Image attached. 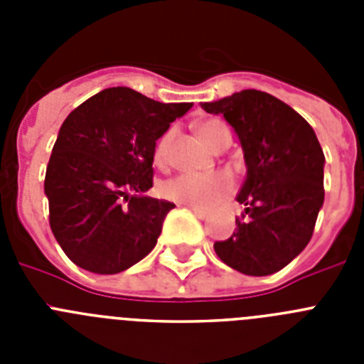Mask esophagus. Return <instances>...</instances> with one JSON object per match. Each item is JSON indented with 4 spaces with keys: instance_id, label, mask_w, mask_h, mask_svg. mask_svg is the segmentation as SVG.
<instances>
[{
    "instance_id": "obj_1",
    "label": "esophagus",
    "mask_w": 364,
    "mask_h": 364,
    "mask_svg": "<svg viewBox=\"0 0 364 364\" xmlns=\"http://www.w3.org/2000/svg\"><path fill=\"white\" fill-rule=\"evenodd\" d=\"M189 210H191L193 213L197 215L198 218H205V217H208V211H205V210H198V208H191V205H189Z\"/></svg>"
}]
</instances>
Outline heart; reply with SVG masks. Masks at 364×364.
<instances>
[{"label":"heart","instance_id":"1","mask_svg":"<svg viewBox=\"0 0 364 364\" xmlns=\"http://www.w3.org/2000/svg\"><path fill=\"white\" fill-rule=\"evenodd\" d=\"M175 129H167L154 146V164L166 166L169 160V147H171ZM198 134L204 144L217 149L224 140H230V131L222 122L205 120L198 125ZM235 189V180L230 173L217 171L210 175H193V173H180L173 178L166 180L160 188L162 197L176 204L191 205L198 210H208L226 198Z\"/></svg>","mask_w":364,"mask_h":364}]
</instances>
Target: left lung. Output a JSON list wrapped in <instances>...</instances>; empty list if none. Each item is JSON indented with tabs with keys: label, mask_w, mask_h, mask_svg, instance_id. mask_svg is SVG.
Listing matches in <instances>:
<instances>
[{
	"label": "left lung",
	"mask_w": 364,
	"mask_h": 364,
	"mask_svg": "<svg viewBox=\"0 0 364 364\" xmlns=\"http://www.w3.org/2000/svg\"><path fill=\"white\" fill-rule=\"evenodd\" d=\"M202 109L226 118L246 160L237 200L244 215L215 253L230 268L264 277L306 247L324 202V153L311 125L268 92L246 89Z\"/></svg>",
	"instance_id": "8db88e82"
}]
</instances>
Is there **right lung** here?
<instances>
[{"label": "right lung", "instance_id": "obj_1", "mask_svg": "<svg viewBox=\"0 0 364 364\" xmlns=\"http://www.w3.org/2000/svg\"><path fill=\"white\" fill-rule=\"evenodd\" d=\"M191 105L111 87L65 118L45 173V195L50 230L74 264L112 275L156 246L175 204L142 193L153 188L156 140Z\"/></svg>", "mask_w": 364, "mask_h": 364}]
</instances>
